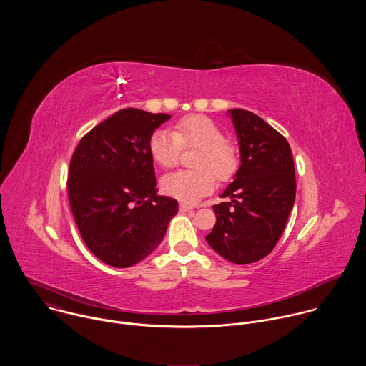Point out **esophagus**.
Returning a JSON list of instances; mask_svg holds the SVG:
<instances>
[{
	"instance_id": "34e87169",
	"label": "esophagus",
	"mask_w": 366,
	"mask_h": 366,
	"mask_svg": "<svg viewBox=\"0 0 366 366\" xmlns=\"http://www.w3.org/2000/svg\"><path fill=\"white\" fill-rule=\"evenodd\" d=\"M192 208H194V207L189 205V204H184V202L179 204V210H181V212H192Z\"/></svg>"
}]
</instances>
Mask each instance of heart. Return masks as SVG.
<instances>
[{"instance_id": "1", "label": "heart", "mask_w": 366, "mask_h": 366, "mask_svg": "<svg viewBox=\"0 0 366 366\" xmlns=\"http://www.w3.org/2000/svg\"><path fill=\"white\" fill-rule=\"evenodd\" d=\"M182 149H197L191 159L195 169L178 171L162 179L164 192L179 201H198L214 189L216 178L226 184L239 169L234 144L224 139L222 129L205 116H185L175 123L174 132L156 129L147 142L152 161L164 169L178 165Z\"/></svg>"}]
</instances>
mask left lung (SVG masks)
Masks as SVG:
<instances>
[{"instance_id":"left-lung-1","label":"left lung","mask_w":366,"mask_h":366,"mask_svg":"<svg viewBox=\"0 0 366 366\" xmlns=\"http://www.w3.org/2000/svg\"><path fill=\"white\" fill-rule=\"evenodd\" d=\"M242 165L213 205L217 222L205 236L219 254L237 265L253 264L277 246L295 199V169L287 139L252 112L230 110Z\"/></svg>"}]
</instances>
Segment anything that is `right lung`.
I'll return each mask as SVG.
<instances>
[{"label": "right lung", "mask_w": 366, "mask_h": 366, "mask_svg": "<svg viewBox=\"0 0 366 366\" xmlns=\"http://www.w3.org/2000/svg\"><path fill=\"white\" fill-rule=\"evenodd\" d=\"M171 116L123 109L91 129L69 165L68 197L86 247L104 264L127 268L162 242L178 213L174 198L156 195L150 134Z\"/></svg>", "instance_id": "add662e5"}]
</instances>
